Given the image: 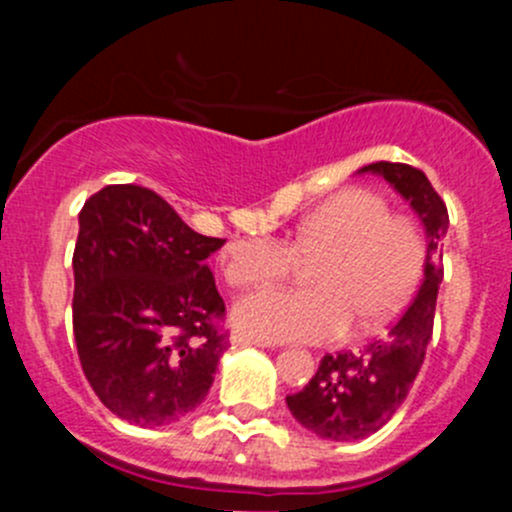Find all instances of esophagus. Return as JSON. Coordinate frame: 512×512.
I'll return each instance as SVG.
<instances>
[{"label": "esophagus", "instance_id": "obj_1", "mask_svg": "<svg viewBox=\"0 0 512 512\" xmlns=\"http://www.w3.org/2000/svg\"><path fill=\"white\" fill-rule=\"evenodd\" d=\"M232 344H237V347H270V342H265V339H257V337H250V334L245 332H232Z\"/></svg>", "mask_w": 512, "mask_h": 512}]
</instances>
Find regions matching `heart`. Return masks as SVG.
<instances>
[{
  "label": "heart",
  "mask_w": 512,
  "mask_h": 512,
  "mask_svg": "<svg viewBox=\"0 0 512 512\" xmlns=\"http://www.w3.org/2000/svg\"><path fill=\"white\" fill-rule=\"evenodd\" d=\"M297 260H314L312 287L262 289L232 309L235 324L265 342H329L374 334L414 299L426 270V240L409 213H394L381 193L349 188L304 215L285 242L247 237L227 247L223 275L230 287L280 280Z\"/></svg>",
  "instance_id": "heart-1"
}]
</instances>
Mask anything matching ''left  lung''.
I'll return each instance as SVG.
<instances>
[{
    "mask_svg": "<svg viewBox=\"0 0 512 512\" xmlns=\"http://www.w3.org/2000/svg\"><path fill=\"white\" fill-rule=\"evenodd\" d=\"M361 173L384 175L411 203L426 227V270L409 307L394 319L389 334L359 352L327 354L317 374L297 394L287 396L292 416L332 441H359L379 431L409 396L433 334L438 285L443 280V237L448 210L423 170L379 160Z\"/></svg>",
    "mask_w": 512,
    "mask_h": 512,
    "instance_id": "left-lung-1",
    "label": "left lung"
}]
</instances>
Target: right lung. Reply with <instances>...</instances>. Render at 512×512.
I'll return each mask as SVG.
<instances>
[{
  "instance_id": "right-lung-1",
  "label": "right lung",
  "mask_w": 512,
  "mask_h": 512,
  "mask_svg": "<svg viewBox=\"0 0 512 512\" xmlns=\"http://www.w3.org/2000/svg\"><path fill=\"white\" fill-rule=\"evenodd\" d=\"M225 245L153 190L106 185L79 213L74 339L111 414L165 426L198 409L230 342L225 302L205 265Z\"/></svg>"
}]
</instances>
